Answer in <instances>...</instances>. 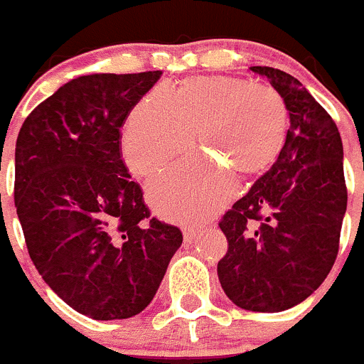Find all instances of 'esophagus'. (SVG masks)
<instances>
[{"instance_id": "34e87169", "label": "esophagus", "mask_w": 364, "mask_h": 364, "mask_svg": "<svg viewBox=\"0 0 364 364\" xmlns=\"http://www.w3.org/2000/svg\"><path fill=\"white\" fill-rule=\"evenodd\" d=\"M196 237H198L196 228H183V240H186V242H193Z\"/></svg>"}]
</instances>
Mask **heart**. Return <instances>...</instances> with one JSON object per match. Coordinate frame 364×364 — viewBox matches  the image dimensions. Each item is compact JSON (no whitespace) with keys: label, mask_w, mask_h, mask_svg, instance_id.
<instances>
[{"label":"heart","mask_w":364,"mask_h":364,"mask_svg":"<svg viewBox=\"0 0 364 364\" xmlns=\"http://www.w3.org/2000/svg\"><path fill=\"white\" fill-rule=\"evenodd\" d=\"M289 107L274 88L230 75H200L173 93L154 88L132 109L122 134L129 170L150 177L187 156L193 134L210 161L183 164L149 183L154 207L168 219L200 223L233 196L232 175L247 181L282 154Z\"/></svg>","instance_id":"obj_1"}]
</instances>
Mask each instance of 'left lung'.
<instances>
[{
	"instance_id": "left-lung-1",
	"label": "left lung",
	"mask_w": 364,
	"mask_h": 364,
	"mask_svg": "<svg viewBox=\"0 0 364 364\" xmlns=\"http://www.w3.org/2000/svg\"><path fill=\"white\" fill-rule=\"evenodd\" d=\"M251 70L285 99L290 127L278 161L219 221L228 251L218 276L233 304L276 313L311 296L336 260L347 210L343 145L333 118L294 75Z\"/></svg>"
}]
</instances>
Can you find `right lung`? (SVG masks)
I'll return each mask as SVG.
<instances>
[{"label": "right lung", "instance_id": "right-lung-1", "mask_svg": "<svg viewBox=\"0 0 364 364\" xmlns=\"http://www.w3.org/2000/svg\"><path fill=\"white\" fill-rule=\"evenodd\" d=\"M161 70L90 74L38 104L16 143V200L28 253L44 282L95 320L138 315L182 244L150 218L122 161L129 113Z\"/></svg>", "mask_w": 364, "mask_h": 364}]
</instances>
